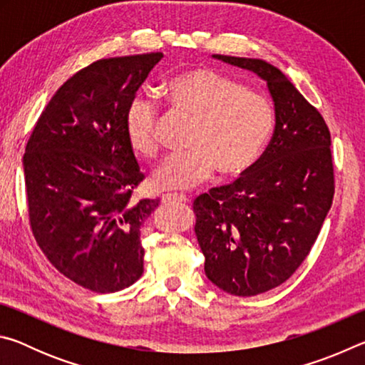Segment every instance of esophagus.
<instances>
[{
  "label": "esophagus",
  "mask_w": 365,
  "mask_h": 365,
  "mask_svg": "<svg viewBox=\"0 0 365 365\" xmlns=\"http://www.w3.org/2000/svg\"><path fill=\"white\" fill-rule=\"evenodd\" d=\"M163 202H188V197L185 195H178V193H168L163 196Z\"/></svg>",
  "instance_id": "obj_1"
}]
</instances>
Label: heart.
Masks as SVG:
<instances>
[{
  "mask_svg": "<svg viewBox=\"0 0 365 365\" xmlns=\"http://www.w3.org/2000/svg\"><path fill=\"white\" fill-rule=\"evenodd\" d=\"M160 91L172 109L193 119V125L190 151L172 154L154 170L156 188H193L207 180L215 168L222 175H240L261 156L274 128V109L261 93L207 67L177 73ZM158 120L153 100L137 96L128 104L125 133L128 145L140 156L158 154Z\"/></svg>",
  "mask_w": 365,
  "mask_h": 365,
  "instance_id": "b5f03b06",
  "label": "heart"
}]
</instances>
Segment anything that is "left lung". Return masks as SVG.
<instances>
[{
    "instance_id": "1",
    "label": "left lung",
    "mask_w": 365,
    "mask_h": 365,
    "mask_svg": "<svg viewBox=\"0 0 365 365\" xmlns=\"http://www.w3.org/2000/svg\"><path fill=\"white\" fill-rule=\"evenodd\" d=\"M267 82L275 109L269 146L230 185L195 200V233L215 287L255 296L282 285L307 257L335 193L330 132L285 73L262 59L212 54Z\"/></svg>"
}]
</instances>
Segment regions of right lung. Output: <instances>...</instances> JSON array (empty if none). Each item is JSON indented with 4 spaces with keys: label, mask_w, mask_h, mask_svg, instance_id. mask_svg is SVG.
I'll return each instance as SVG.
<instances>
[{
    "label": "right lung",
    "mask_w": 365,
    "mask_h": 365,
    "mask_svg": "<svg viewBox=\"0 0 365 365\" xmlns=\"http://www.w3.org/2000/svg\"><path fill=\"white\" fill-rule=\"evenodd\" d=\"M163 53L100 59L61 85L24 154L29 219L48 261L77 285L114 293L143 274L140 227L159 200L143 180L125 113Z\"/></svg>",
    "instance_id": "1"
}]
</instances>
